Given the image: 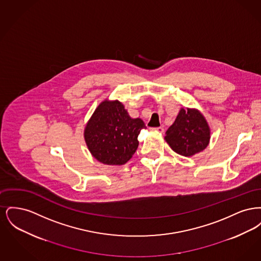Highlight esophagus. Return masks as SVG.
<instances>
[{"label":"esophagus","instance_id":"34e87169","mask_svg":"<svg viewBox=\"0 0 261 261\" xmlns=\"http://www.w3.org/2000/svg\"><path fill=\"white\" fill-rule=\"evenodd\" d=\"M152 130H153V131H156V132H159V133H161V134H162V133L164 132V129H163L162 127H156V128H152Z\"/></svg>","mask_w":261,"mask_h":261}]
</instances>
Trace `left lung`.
Segmentation results:
<instances>
[{
    "instance_id": "left-lung-1",
    "label": "left lung",
    "mask_w": 261,
    "mask_h": 261,
    "mask_svg": "<svg viewBox=\"0 0 261 261\" xmlns=\"http://www.w3.org/2000/svg\"><path fill=\"white\" fill-rule=\"evenodd\" d=\"M169 147L180 155L193 156L205 149L211 129L204 116L195 109H181L164 137Z\"/></svg>"
}]
</instances>
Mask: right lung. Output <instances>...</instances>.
Returning <instances> with one entry per match:
<instances>
[{"label":"right lung","mask_w":261,"mask_h":261,"mask_svg":"<svg viewBox=\"0 0 261 261\" xmlns=\"http://www.w3.org/2000/svg\"><path fill=\"white\" fill-rule=\"evenodd\" d=\"M147 128L141 118H131L119 100L101 101L89 119L84 138L92 155L108 165H122L135 153L138 135Z\"/></svg>","instance_id":"add662e5"}]
</instances>
